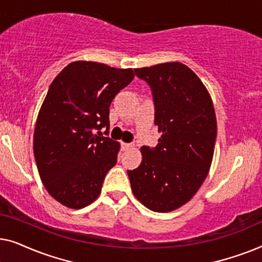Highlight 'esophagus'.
I'll use <instances>...</instances> for the list:
<instances>
[{"label":"esophagus","instance_id":"34e87169","mask_svg":"<svg viewBox=\"0 0 262 262\" xmlns=\"http://www.w3.org/2000/svg\"><path fill=\"white\" fill-rule=\"evenodd\" d=\"M132 146H134V145L130 144V143H124V142H121V150H124V151H126V150L131 149Z\"/></svg>","mask_w":262,"mask_h":262}]
</instances>
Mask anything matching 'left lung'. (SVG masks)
I'll list each match as a JSON object with an SVG mask.
<instances>
[{"mask_svg": "<svg viewBox=\"0 0 262 262\" xmlns=\"http://www.w3.org/2000/svg\"><path fill=\"white\" fill-rule=\"evenodd\" d=\"M150 85L155 148L142 146V163L127 170L136 198L155 212L177 210L192 199L209 174L217 136L212 99L200 78L179 62L135 69Z\"/></svg>", "mask_w": 262, "mask_h": 262, "instance_id": "left-lung-1", "label": "left lung"}]
</instances>
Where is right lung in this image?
Listing matches in <instances>:
<instances>
[{
    "mask_svg": "<svg viewBox=\"0 0 262 262\" xmlns=\"http://www.w3.org/2000/svg\"><path fill=\"white\" fill-rule=\"evenodd\" d=\"M134 77L132 69L77 60L52 81L35 123L33 151L44 187L62 205L82 209L99 196L120 149L100 130L110 128L111 102Z\"/></svg>",
    "mask_w": 262,
    "mask_h": 262,
    "instance_id": "add662e5",
    "label": "right lung"
}]
</instances>
